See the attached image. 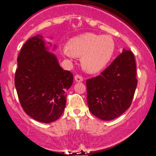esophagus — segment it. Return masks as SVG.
Here are the masks:
<instances>
[{"label":"esophagus","instance_id":"obj_1","mask_svg":"<svg viewBox=\"0 0 156 156\" xmlns=\"http://www.w3.org/2000/svg\"><path fill=\"white\" fill-rule=\"evenodd\" d=\"M75 80H76V82H82L83 80V78L82 76H80V75H76V76H75Z\"/></svg>","mask_w":156,"mask_h":156}]
</instances>
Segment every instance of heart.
Segmentation results:
<instances>
[{
	"mask_svg": "<svg viewBox=\"0 0 156 156\" xmlns=\"http://www.w3.org/2000/svg\"><path fill=\"white\" fill-rule=\"evenodd\" d=\"M115 42L109 35L86 33L70 39L63 54L69 58L80 57L82 68L90 73H97L109 63L115 52Z\"/></svg>",
	"mask_w": 156,
	"mask_h": 156,
	"instance_id": "obj_1",
	"label": "heart"
}]
</instances>
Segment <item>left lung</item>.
Segmentation results:
<instances>
[{
    "label": "left lung",
    "mask_w": 156,
    "mask_h": 156,
    "mask_svg": "<svg viewBox=\"0 0 156 156\" xmlns=\"http://www.w3.org/2000/svg\"><path fill=\"white\" fill-rule=\"evenodd\" d=\"M137 84L135 57L123 49L100 76L86 81L88 109L105 121L119 117L130 106Z\"/></svg>",
    "instance_id": "left-lung-1"
}]
</instances>
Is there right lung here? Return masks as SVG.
Listing matches in <instances>:
<instances>
[{"mask_svg": "<svg viewBox=\"0 0 156 156\" xmlns=\"http://www.w3.org/2000/svg\"><path fill=\"white\" fill-rule=\"evenodd\" d=\"M53 47L52 49L51 47ZM52 45L42 35L29 39L17 58L15 86L23 109L37 121L51 123L63 113L72 73L63 70Z\"/></svg>", "mask_w": 156, "mask_h": 156, "instance_id": "add662e5", "label": "right lung"}]
</instances>
